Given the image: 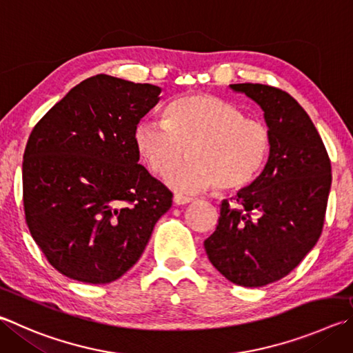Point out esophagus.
<instances>
[{
  "mask_svg": "<svg viewBox=\"0 0 353 353\" xmlns=\"http://www.w3.org/2000/svg\"><path fill=\"white\" fill-rule=\"evenodd\" d=\"M172 201H174L176 205H187V203L193 201V199L187 197V196H182V194H174V199H172Z\"/></svg>",
  "mask_w": 353,
  "mask_h": 353,
  "instance_id": "obj_1",
  "label": "esophagus"
}]
</instances>
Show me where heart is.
<instances>
[{"mask_svg":"<svg viewBox=\"0 0 353 353\" xmlns=\"http://www.w3.org/2000/svg\"><path fill=\"white\" fill-rule=\"evenodd\" d=\"M134 145L148 170H172L168 182L177 190L223 193L243 190L264 171L272 154V131L259 119L216 95L193 94L172 100L163 120L145 119L134 128Z\"/></svg>","mask_w":353,"mask_h":353,"instance_id":"heart-1","label":"heart"}]
</instances>
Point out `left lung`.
<instances>
[{"label": "left lung", "mask_w": 353, "mask_h": 353, "mask_svg": "<svg viewBox=\"0 0 353 353\" xmlns=\"http://www.w3.org/2000/svg\"><path fill=\"white\" fill-rule=\"evenodd\" d=\"M258 103L272 131L262 174L221 205L216 232L203 242L211 264L233 284L262 287L287 276L323 233L332 183L327 150L315 125L290 94L261 83H238Z\"/></svg>", "instance_id": "8db88e82"}]
</instances>
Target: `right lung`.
Here are the masks:
<instances>
[{"label": "right lung", "instance_id": "obj_1", "mask_svg": "<svg viewBox=\"0 0 353 353\" xmlns=\"http://www.w3.org/2000/svg\"><path fill=\"white\" fill-rule=\"evenodd\" d=\"M160 88L99 74L32 130L23 205L32 238L65 276L108 284L136 264L172 193L139 163L134 128Z\"/></svg>", "mask_w": 353, "mask_h": 353}]
</instances>
